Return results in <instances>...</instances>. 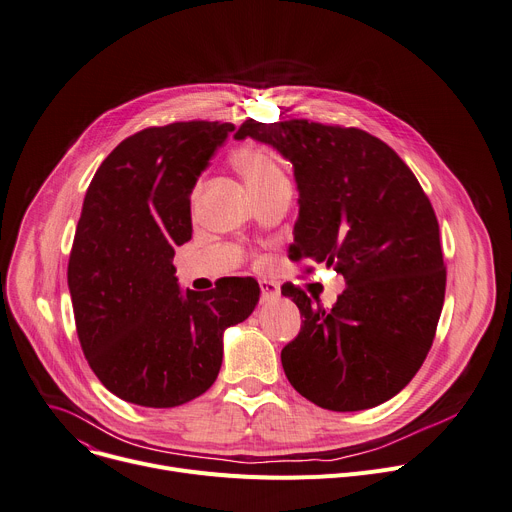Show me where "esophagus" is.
Wrapping results in <instances>:
<instances>
[{
  "mask_svg": "<svg viewBox=\"0 0 512 512\" xmlns=\"http://www.w3.org/2000/svg\"><path fill=\"white\" fill-rule=\"evenodd\" d=\"M277 296H280V286H277L275 282L263 280L261 282V300L269 302V300H275Z\"/></svg>",
  "mask_w": 512,
  "mask_h": 512,
  "instance_id": "34e87169",
  "label": "esophagus"
}]
</instances>
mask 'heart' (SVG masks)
Here are the masks:
<instances>
[{"mask_svg":"<svg viewBox=\"0 0 512 512\" xmlns=\"http://www.w3.org/2000/svg\"><path fill=\"white\" fill-rule=\"evenodd\" d=\"M232 161H235V167L245 177L251 192L267 188V185H271L273 181L284 177L282 167L277 165L275 157L259 147L239 149L235 157H232Z\"/></svg>","mask_w":512,"mask_h":512,"instance_id":"1","label":"heart"}]
</instances>
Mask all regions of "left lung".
I'll return each mask as SVG.
<instances>
[{"label": "left lung", "instance_id": "8db88e82", "mask_svg": "<svg viewBox=\"0 0 512 512\" xmlns=\"http://www.w3.org/2000/svg\"><path fill=\"white\" fill-rule=\"evenodd\" d=\"M294 165L300 214L290 257L335 267L347 282L333 308L284 286L302 314L282 349L290 384L320 408L353 412L396 396L421 369L445 300L439 222L408 165L359 128L245 120Z\"/></svg>", "mask_w": 512, "mask_h": 512}]
</instances>
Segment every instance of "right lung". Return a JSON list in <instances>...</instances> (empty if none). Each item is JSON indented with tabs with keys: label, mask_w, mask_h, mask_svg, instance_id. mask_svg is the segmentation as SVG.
Segmentation results:
<instances>
[{
	"label": "right lung",
	"mask_w": 512,
	"mask_h": 512,
	"mask_svg": "<svg viewBox=\"0 0 512 512\" xmlns=\"http://www.w3.org/2000/svg\"><path fill=\"white\" fill-rule=\"evenodd\" d=\"M230 122H173L136 132L91 179L69 255L77 337L118 398L173 408L204 394L222 365V335L255 310L259 286L226 277L181 292L173 255L192 239L190 196Z\"/></svg>",
	"instance_id": "right-lung-1"
}]
</instances>
